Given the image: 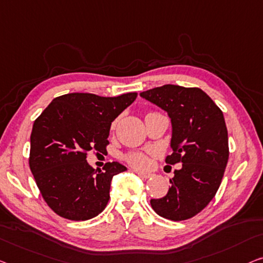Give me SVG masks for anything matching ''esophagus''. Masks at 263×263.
<instances>
[{"label": "esophagus", "mask_w": 263, "mask_h": 263, "mask_svg": "<svg viewBox=\"0 0 263 263\" xmlns=\"http://www.w3.org/2000/svg\"><path fill=\"white\" fill-rule=\"evenodd\" d=\"M136 174L139 176V177H142V178H150L151 176H152V174H150V172H142V171H136Z\"/></svg>", "instance_id": "34e87169"}]
</instances>
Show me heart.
Returning a JSON list of instances; mask_svg holds the SVG:
<instances>
[{
	"label": "heart",
	"instance_id": "obj_1",
	"mask_svg": "<svg viewBox=\"0 0 263 263\" xmlns=\"http://www.w3.org/2000/svg\"><path fill=\"white\" fill-rule=\"evenodd\" d=\"M125 159L126 162L130 164L131 166L137 167V169H143V167H146L148 164V159L147 157L143 152L136 151V152H131L125 156Z\"/></svg>",
	"mask_w": 263,
	"mask_h": 263
}]
</instances>
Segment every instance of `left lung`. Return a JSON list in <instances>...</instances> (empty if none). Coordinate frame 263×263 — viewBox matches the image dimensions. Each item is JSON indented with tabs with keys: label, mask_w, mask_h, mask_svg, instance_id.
<instances>
[{
	"label": "left lung",
	"mask_w": 263,
	"mask_h": 263,
	"mask_svg": "<svg viewBox=\"0 0 263 263\" xmlns=\"http://www.w3.org/2000/svg\"><path fill=\"white\" fill-rule=\"evenodd\" d=\"M140 97L167 112L172 123L171 148L165 163L175 165L171 187L164 197L151 199L159 216L171 221L194 217L215 197L229 159L228 131L216 104L198 87L164 85Z\"/></svg>",
	"instance_id": "1"
}]
</instances>
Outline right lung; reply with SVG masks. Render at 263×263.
I'll list each match as a JSON object with an SVG mask.
<instances>
[{"mask_svg": "<svg viewBox=\"0 0 263 263\" xmlns=\"http://www.w3.org/2000/svg\"><path fill=\"white\" fill-rule=\"evenodd\" d=\"M137 93L100 97L68 93L53 99L34 121L29 167L45 202L70 221L96 217L106 208L113 176L126 170L108 162L103 171L88 165L87 152H106L112 121Z\"/></svg>", "mask_w": 263, "mask_h": 263, "instance_id": "1", "label": "right lung"}]
</instances>
